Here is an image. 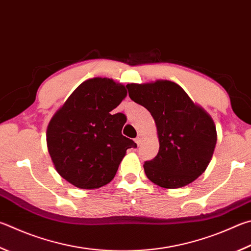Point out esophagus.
<instances>
[{"label":"esophagus","mask_w":251,"mask_h":251,"mask_svg":"<svg viewBox=\"0 0 251 251\" xmlns=\"http://www.w3.org/2000/svg\"><path fill=\"white\" fill-rule=\"evenodd\" d=\"M135 141H136V143H137V145H140L141 141H143V136H141L140 134H138L137 137L135 138Z\"/></svg>","instance_id":"esophagus-1"}]
</instances>
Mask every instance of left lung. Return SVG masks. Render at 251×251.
<instances>
[{
  "label": "left lung",
  "instance_id": "8db88e82",
  "mask_svg": "<svg viewBox=\"0 0 251 251\" xmlns=\"http://www.w3.org/2000/svg\"><path fill=\"white\" fill-rule=\"evenodd\" d=\"M127 89L129 98L150 112L157 127L159 151L145 162L146 176L166 189L192 183L206 170L216 146L211 115L169 80L129 83Z\"/></svg>",
  "mask_w": 251,
  "mask_h": 251
}]
</instances>
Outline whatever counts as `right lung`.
<instances>
[{"instance_id":"1","label":"right lung","mask_w":251,"mask_h":251,"mask_svg":"<svg viewBox=\"0 0 251 251\" xmlns=\"http://www.w3.org/2000/svg\"><path fill=\"white\" fill-rule=\"evenodd\" d=\"M124 84L89 79L54 112L46 141L54 169L79 189H99L115 176L126 150L137 147L122 135L124 114H112L126 98Z\"/></svg>"}]
</instances>
